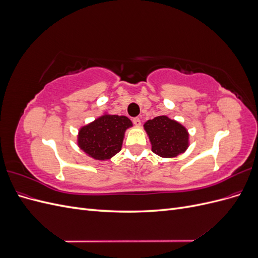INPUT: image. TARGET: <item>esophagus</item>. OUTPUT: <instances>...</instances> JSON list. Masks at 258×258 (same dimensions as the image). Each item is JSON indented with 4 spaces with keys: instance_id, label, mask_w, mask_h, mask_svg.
<instances>
[{
    "instance_id": "obj_1",
    "label": "esophagus",
    "mask_w": 258,
    "mask_h": 258,
    "mask_svg": "<svg viewBox=\"0 0 258 258\" xmlns=\"http://www.w3.org/2000/svg\"><path fill=\"white\" fill-rule=\"evenodd\" d=\"M132 121H134V123H135V126H137V127H139V126H141V120H140V118H139V117H136V118H134V119H132Z\"/></svg>"
}]
</instances>
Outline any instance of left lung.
Instances as JSON below:
<instances>
[{
	"instance_id": "1",
	"label": "left lung",
	"mask_w": 258,
	"mask_h": 258,
	"mask_svg": "<svg viewBox=\"0 0 258 258\" xmlns=\"http://www.w3.org/2000/svg\"><path fill=\"white\" fill-rule=\"evenodd\" d=\"M144 129L150 138L153 153L160 157H176L184 153L189 145L187 129L168 116H157L154 119L147 120L144 123Z\"/></svg>"
}]
</instances>
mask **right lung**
Here are the masks:
<instances>
[{"label":"right lung","instance_id":"right-lung-1","mask_svg":"<svg viewBox=\"0 0 258 258\" xmlns=\"http://www.w3.org/2000/svg\"><path fill=\"white\" fill-rule=\"evenodd\" d=\"M130 127L128 117L104 114L80 129L77 144L93 159H111L120 152L124 131Z\"/></svg>","mask_w":258,"mask_h":258}]
</instances>
